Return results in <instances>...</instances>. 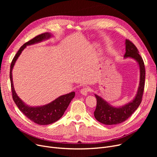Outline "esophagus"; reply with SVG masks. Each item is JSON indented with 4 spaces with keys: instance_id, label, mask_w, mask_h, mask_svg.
<instances>
[{
    "instance_id": "esophagus-1",
    "label": "esophagus",
    "mask_w": 157,
    "mask_h": 157,
    "mask_svg": "<svg viewBox=\"0 0 157 157\" xmlns=\"http://www.w3.org/2000/svg\"><path fill=\"white\" fill-rule=\"evenodd\" d=\"M89 92H90V88L88 87H84L80 90V93L83 95H87Z\"/></svg>"
}]
</instances>
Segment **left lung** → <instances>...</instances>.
<instances>
[{
  "label": "left lung",
  "instance_id": "1",
  "mask_svg": "<svg viewBox=\"0 0 157 157\" xmlns=\"http://www.w3.org/2000/svg\"><path fill=\"white\" fill-rule=\"evenodd\" d=\"M125 58L130 57L135 59L140 68V83L136 97L121 108H114L110 105L102 98L95 94L97 98V106L94 111L95 119L105 125H117L127 120L137 109L142 101L145 83V67L142 57L139 54L136 46L128 39L125 40Z\"/></svg>",
  "mask_w": 157,
  "mask_h": 157
}]
</instances>
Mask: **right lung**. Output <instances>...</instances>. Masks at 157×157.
Instances as JSON below:
<instances>
[{
  "label": "right lung",
  "instance_id": "obj_1",
  "mask_svg": "<svg viewBox=\"0 0 157 157\" xmlns=\"http://www.w3.org/2000/svg\"><path fill=\"white\" fill-rule=\"evenodd\" d=\"M51 37V34L48 32L44 33L38 35L30 40L28 42L25 43L16 53L14 57L12 60L11 67L10 77L11 81V86L12 91L13 99L15 104L17 105L19 109L24 114V115L30 119L31 121H34L39 125H49L59 120L64 114V112L67 109L70 102L72 98L75 96V92H73L68 94L63 95L49 103L47 105L40 106V107H29L24 104L23 101L16 95L13 83L12 78V70L14 67V65L18 59L21 52L23 50L27 45H30L40 42L46 39H48Z\"/></svg>",
  "mask_w": 157,
  "mask_h": 157
}]
</instances>
